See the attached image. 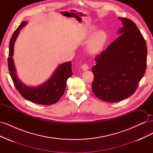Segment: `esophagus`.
I'll return each mask as SVG.
<instances>
[{
  "label": "esophagus",
  "instance_id": "34e87169",
  "mask_svg": "<svg viewBox=\"0 0 153 153\" xmlns=\"http://www.w3.org/2000/svg\"><path fill=\"white\" fill-rule=\"evenodd\" d=\"M82 69L83 71H87V70H88V69H89V66H88L87 64H84V65H82Z\"/></svg>",
  "mask_w": 153,
  "mask_h": 153
}]
</instances>
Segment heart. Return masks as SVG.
<instances>
[{
  "instance_id": "1",
  "label": "heart",
  "mask_w": 153,
  "mask_h": 153,
  "mask_svg": "<svg viewBox=\"0 0 153 153\" xmlns=\"http://www.w3.org/2000/svg\"><path fill=\"white\" fill-rule=\"evenodd\" d=\"M93 30H92L89 36L92 34ZM106 40H107V34L105 31L102 30L97 31L91 37L87 45V52L92 55L99 53L103 48Z\"/></svg>"
}]
</instances>
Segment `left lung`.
Returning a JSON list of instances; mask_svg holds the SVG:
<instances>
[{"label":"left lung","instance_id":"1","mask_svg":"<svg viewBox=\"0 0 153 153\" xmlns=\"http://www.w3.org/2000/svg\"><path fill=\"white\" fill-rule=\"evenodd\" d=\"M121 34L95 58L92 68V90L101 100L115 103L135 92L146 70L147 47L140 31L132 20L119 17Z\"/></svg>","mask_w":153,"mask_h":153}]
</instances>
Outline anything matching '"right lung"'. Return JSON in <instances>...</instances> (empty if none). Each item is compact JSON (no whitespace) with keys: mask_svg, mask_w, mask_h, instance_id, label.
I'll return each mask as SVG.
<instances>
[{"mask_svg":"<svg viewBox=\"0 0 153 153\" xmlns=\"http://www.w3.org/2000/svg\"><path fill=\"white\" fill-rule=\"evenodd\" d=\"M27 24V22L25 21L22 22L14 32L10 39L7 60L10 74L16 89L25 99L40 105H52L57 103L64 93L68 78L73 75L71 62L69 61L59 65L52 76L39 86L30 87L23 84L16 75L13 56L15 41L20 33V30Z\"/></svg>","mask_w":153,"mask_h":153,"instance_id":"obj_1","label":"right lung"}]
</instances>
